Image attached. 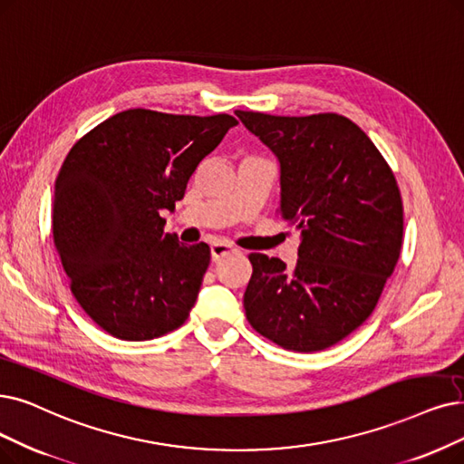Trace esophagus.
<instances>
[{"mask_svg":"<svg viewBox=\"0 0 464 464\" xmlns=\"http://www.w3.org/2000/svg\"><path fill=\"white\" fill-rule=\"evenodd\" d=\"M236 251H237V249H236L234 246L227 244V242H215V244L211 246V258L217 263V261H220V258H225V256H228V255H232V253H236Z\"/></svg>","mask_w":464,"mask_h":464,"instance_id":"1","label":"esophagus"}]
</instances>
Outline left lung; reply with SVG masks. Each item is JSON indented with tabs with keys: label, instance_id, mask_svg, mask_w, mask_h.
I'll return each instance as SVG.
<instances>
[{
	"label": "left lung",
	"instance_id": "left-lung-1",
	"mask_svg": "<svg viewBox=\"0 0 464 464\" xmlns=\"http://www.w3.org/2000/svg\"><path fill=\"white\" fill-rule=\"evenodd\" d=\"M236 116L280 161L277 213L301 232L293 270L276 256L249 255L247 322L285 350H325L372 316L394 272L403 237L396 177L344 116Z\"/></svg>",
	"mask_w": 464,
	"mask_h": 464
}]
</instances>
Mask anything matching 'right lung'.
I'll return each instance as SVG.
<instances>
[{
	"mask_svg": "<svg viewBox=\"0 0 464 464\" xmlns=\"http://www.w3.org/2000/svg\"><path fill=\"white\" fill-rule=\"evenodd\" d=\"M234 125L131 108L72 146L54 180L53 239L76 301L112 337L150 341L187 322L211 249L165 234L161 211Z\"/></svg>",
	"mask_w": 464,
	"mask_h": 464,
	"instance_id": "1",
	"label": "right lung"
}]
</instances>
